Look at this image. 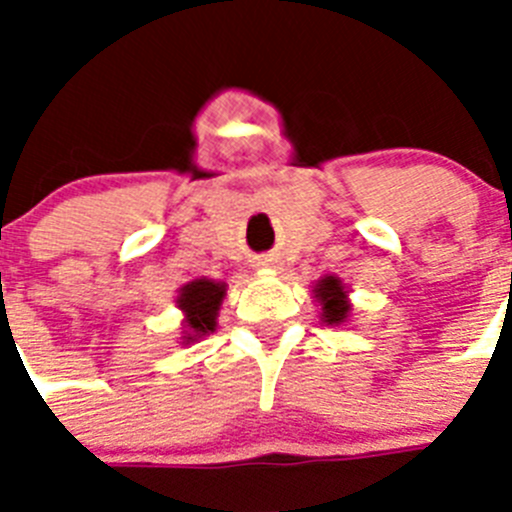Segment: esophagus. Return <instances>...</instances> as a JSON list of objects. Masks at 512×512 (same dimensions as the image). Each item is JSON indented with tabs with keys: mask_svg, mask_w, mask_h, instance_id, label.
<instances>
[{
	"mask_svg": "<svg viewBox=\"0 0 512 512\" xmlns=\"http://www.w3.org/2000/svg\"><path fill=\"white\" fill-rule=\"evenodd\" d=\"M259 266H271V259H259Z\"/></svg>",
	"mask_w": 512,
	"mask_h": 512,
	"instance_id": "34e87169",
	"label": "esophagus"
}]
</instances>
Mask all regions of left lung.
<instances>
[{"instance_id": "8db88e82", "label": "left lung", "mask_w": 512, "mask_h": 512, "mask_svg": "<svg viewBox=\"0 0 512 512\" xmlns=\"http://www.w3.org/2000/svg\"><path fill=\"white\" fill-rule=\"evenodd\" d=\"M315 300L320 302V315H323V323L328 325H343L351 315V302H348L346 287L338 277H323L315 289H312Z\"/></svg>"}]
</instances>
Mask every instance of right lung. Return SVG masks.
I'll return each mask as SVG.
<instances>
[{
	"instance_id": "right-lung-1",
	"label": "right lung",
	"mask_w": 512,
	"mask_h": 512,
	"mask_svg": "<svg viewBox=\"0 0 512 512\" xmlns=\"http://www.w3.org/2000/svg\"><path fill=\"white\" fill-rule=\"evenodd\" d=\"M225 284L212 279H194L184 284L176 297V307L184 312V343L200 341L202 336L212 333L217 325V310L223 305Z\"/></svg>"
}]
</instances>
